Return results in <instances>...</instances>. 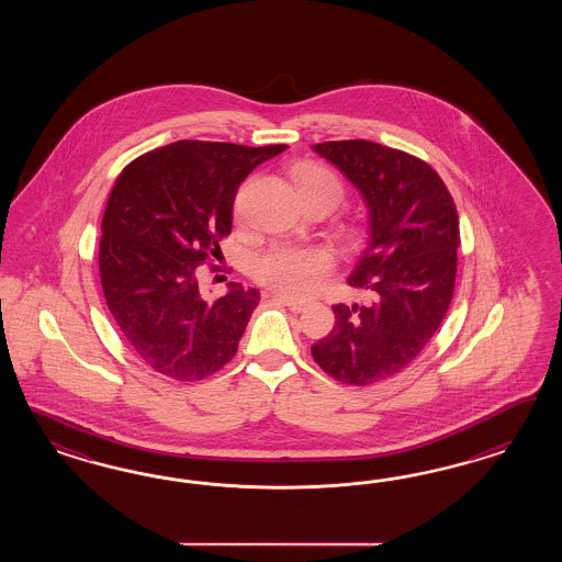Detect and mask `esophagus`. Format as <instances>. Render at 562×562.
Listing matches in <instances>:
<instances>
[{
    "label": "esophagus",
    "instance_id": "34e87169",
    "mask_svg": "<svg viewBox=\"0 0 562 562\" xmlns=\"http://www.w3.org/2000/svg\"><path fill=\"white\" fill-rule=\"evenodd\" d=\"M273 301H276L278 305L286 306L292 313H301V311L305 308L303 303H296V301H292L289 296H282V294H273Z\"/></svg>",
    "mask_w": 562,
    "mask_h": 562
}]
</instances>
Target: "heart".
Listing matches in <instances>:
<instances>
[{
	"mask_svg": "<svg viewBox=\"0 0 562 562\" xmlns=\"http://www.w3.org/2000/svg\"><path fill=\"white\" fill-rule=\"evenodd\" d=\"M292 179L306 207L327 204L334 210L346 195L340 177L324 165H299L292 170ZM331 268L334 259L325 249L276 245L257 257L256 276L259 282L289 299H306L319 289Z\"/></svg>",
	"mask_w": 562,
	"mask_h": 562,
	"instance_id": "obj_1",
	"label": "heart"
}]
</instances>
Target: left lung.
I'll list each match as a JSON object with an SVG mask.
<instances>
[{
	"instance_id": "8db88e82",
	"label": "left lung",
	"mask_w": 562,
	"mask_h": 562,
	"mask_svg": "<svg viewBox=\"0 0 562 562\" xmlns=\"http://www.w3.org/2000/svg\"><path fill=\"white\" fill-rule=\"evenodd\" d=\"M362 193L369 245L348 284L369 303L336 305L334 329L311 346L325 373L371 385L402 373L425 350L453 299L460 218L437 170L369 139L315 144Z\"/></svg>"
}]
</instances>
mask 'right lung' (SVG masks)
Here are the masks:
<instances>
[{
  "instance_id": "add662e5",
  "label": "right lung",
  "mask_w": 562,
  "mask_h": 562,
  "mask_svg": "<svg viewBox=\"0 0 562 562\" xmlns=\"http://www.w3.org/2000/svg\"><path fill=\"white\" fill-rule=\"evenodd\" d=\"M284 150L179 139L121 170L102 216V292L123 340L156 373L200 381L237 355L259 290L228 282L205 301L198 268L221 256L238 186Z\"/></svg>"
}]
</instances>
